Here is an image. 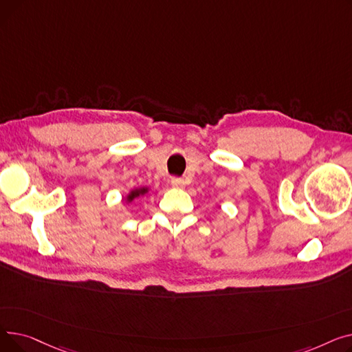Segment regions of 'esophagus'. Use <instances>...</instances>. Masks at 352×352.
Listing matches in <instances>:
<instances>
[{"instance_id": "obj_1", "label": "esophagus", "mask_w": 352, "mask_h": 352, "mask_svg": "<svg viewBox=\"0 0 352 352\" xmlns=\"http://www.w3.org/2000/svg\"><path fill=\"white\" fill-rule=\"evenodd\" d=\"M171 186H173L174 188H184V186H186V182H184L182 178L174 177V178H171Z\"/></svg>"}]
</instances>
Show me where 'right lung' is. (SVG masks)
<instances>
[{
	"mask_svg": "<svg viewBox=\"0 0 352 352\" xmlns=\"http://www.w3.org/2000/svg\"><path fill=\"white\" fill-rule=\"evenodd\" d=\"M146 192H148V188H146V187L135 188V190H133L131 192H129V194L126 195V201L131 202V201H134L135 198H138V197H141V195H145Z\"/></svg>",
	"mask_w": 352,
	"mask_h": 352,
	"instance_id": "add662e5",
	"label": "right lung"
}]
</instances>
